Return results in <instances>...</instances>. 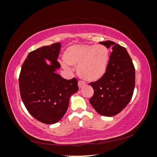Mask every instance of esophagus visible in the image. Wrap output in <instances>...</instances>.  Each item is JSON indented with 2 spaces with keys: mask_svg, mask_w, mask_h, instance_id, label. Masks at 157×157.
Instances as JSON below:
<instances>
[{
  "mask_svg": "<svg viewBox=\"0 0 157 157\" xmlns=\"http://www.w3.org/2000/svg\"><path fill=\"white\" fill-rule=\"evenodd\" d=\"M85 85H86V83H85L84 82L81 81V80H79L78 82V86H79V89H81V88H82V87H84Z\"/></svg>",
  "mask_w": 157,
  "mask_h": 157,
  "instance_id": "obj_1",
  "label": "esophagus"
}]
</instances>
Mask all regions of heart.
<instances>
[{"label": "heart", "instance_id": "1", "mask_svg": "<svg viewBox=\"0 0 157 157\" xmlns=\"http://www.w3.org/2000/svg\"><path fill=\"white\" fill-rule=\"evenodd\" d=\"M64 62L78 66V75L86 81L93 82L105 75L109 59V49L104 45H74L63 52Z\"/></svg>", "mask_w": 157, "mask_h": 157}]
</instances>
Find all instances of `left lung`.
Wrapping results in <instances>:
<instances>
[{
    "label": "left lung",
    "instance_id": "1",
    "mask_svg": "<svg viewBox=\"0 0 157 157\" xmlns=\"http://www.w3.org/2000/svg\"><path fill=\"white\" fill-rule=\"evenodd\" d=\"M111 47L107 71L89 84L94 94L89 102L102 116H113L121 112L131 100L135 87V68L125 48L111 41L100 42Z\"/></svg>",
    "mask_w": 157,
    "mask_h": 157
}]
</instances>
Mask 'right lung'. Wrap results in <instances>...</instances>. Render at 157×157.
I'll return each instance as SVG.
<instances>
[{"mask_svg":"<svg viewBox=\"0 0 157 157\" xmlns=\"http://www.w3.org/2000/svg\"><path fill=\"white\" fill-rule=\"evenodd\" d=\"M60 49L58 42L30 52L18 78L23 104L34 118L45 124L56 123L62 118L71 96L79 89L75 78L66 79L55 72L61 66L57 60ZM46 59L52 64L48 65Z\"/></svg>","mask_w":157,"mask_h":157,"instance_id":"1","label":"right lung"}]
</instances>
